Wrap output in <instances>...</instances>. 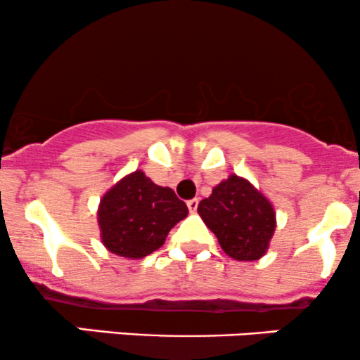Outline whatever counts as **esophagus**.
<instances>
[{"label": "esophagus", "instance_id": "esophagus-1", "mask_svg": "<svg viewBox=\"0 0 360 360\" xmlns=\"http://www.w3.org/2000/svg\"><path fill=\"white\" fill-rule=\"evenodd\" d=\"M187 207L191 212H195L197 207H199V199H191L187 200Z\"/></svg>", "mask_w": 360, "mask_h": 360}]
</instances>
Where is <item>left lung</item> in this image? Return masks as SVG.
<instances>
[{
  "instance_id": "8db88e82",
  "label": "left lung",
  "mask_w": 360,
  "mask_h": 360,
  "mask_svg": "<svg viewBox=\"0 0 360 360\" xmlns=\"http://www.w3.org/2000/svg\"><path fill=\"white\" fill-rule=\"evenodd\" d=\"M197 212L234 260L252 262L267 253L276 231V211L248 180L229 175L199 202Z\"/></svg>"
}]
</instances>
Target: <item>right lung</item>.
Wrapping results in <instances>:
<instances>
[{
  "label": "right lung",
  "instance_id": "obj_1",
  "mask_svg": "<svg viewBox=\"0 0 360 360\" xmlns=\"http://www.w3.org/2000/svg\"><path fill=\"white\" fill-rule=\"evenodd\" d=\"M187 214L185 202L172 188L153 184L144 172L136 169L100 200V238L108 252L136 260L156 252L169 229Z\"/></svg>",
  "mask_w": 360,
  "mask_h": 360
}]
</instances>
